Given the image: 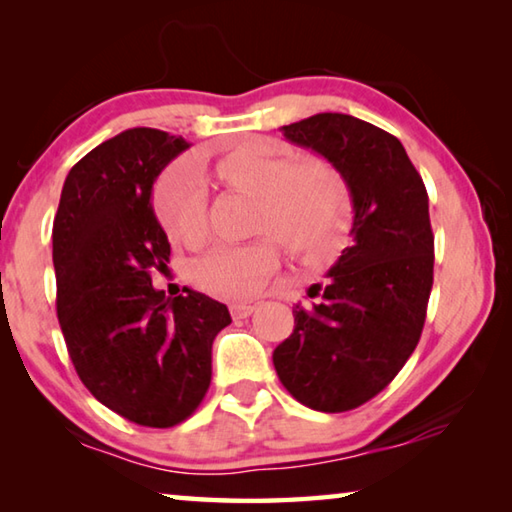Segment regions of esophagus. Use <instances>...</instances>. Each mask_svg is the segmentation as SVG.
<instances>
[{
	"mask_svg": "<svg viewBox=\"0 0 512 512\" xmlns=\"http://www.w3.org/2000/svg\"><path fill=\"white\" fill-rule=\"evenodd\" d=\"M255 309V302H235V305H230V314L232 318H248Z\"/></svg>",
	"mask_w": 512,
	"mask_h": 512,
	"instance_id": "1",
	"label": "esophagus"
}]
</instances>
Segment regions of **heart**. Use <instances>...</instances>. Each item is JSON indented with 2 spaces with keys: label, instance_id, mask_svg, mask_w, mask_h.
I'll return each instance as SVG.
<instances>
[{
  "label": "heart",
  "instance_id": "1",
  "mask_svg": "<svg viewBox=\"0 0 512 512\" xmlns=\"http://www.w3.org/2000/svg\"><path fill=\"white\" fill-rule=\"evenodd\" d=\"M225 187L257 198L255 230L268 232L305 262H327L341 253L350 232L352 205L341 173L325 160L293 162L262 146H237L212 162ZM158 219L171 241L194 246L205 235V185L194 169H178L158 196ZM277 266L271 237L246 246L207 250L187 266L196 289L221 300H248Z\"/></svg>",
  "mask_w": 512,
  "mask_h": 512
}]
</instances>
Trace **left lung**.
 <instances>
[{"instance_id":"obj_1","label":"left lung","mask_w":512,"mask_h":512,"mask_svg":"<svg viewBox=\"0 0 512 512\" xmlns=\"http://www.w3.org/2000/svg\"><path fill=\"white\" fill-rule=\"evenodd\" d=\"M289 142L334 164L354 205L352 246L325 289L296 305V327L273 352L284 388L300 404L343 413L391 384L420 341L433 287L429 196L395 135L352 115L320 112L282 126Z\"/></svg>"}]
</instances>
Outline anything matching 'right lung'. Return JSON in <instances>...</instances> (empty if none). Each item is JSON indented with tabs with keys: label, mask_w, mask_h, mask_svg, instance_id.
Wrapping results in <instances>:
<instances>
[{
	"label": "right lung",
	"mask_w": 512,
	"mask_h": 512,
	"mask_svg": "<svg viewBox=\"0 0 512 512\" xmlns=\"http://www.w3.org/2000/svg\"><path fill=\"white\" fill-rule=\"evenodd\" d=\"M183 137L131 128L67 173L54 219L56 311L76 375L97 400L142 427L192 415L212 381V343L232 323L205 293L155 291L169 239L153 214L160 171Z\"/></svg>",
	"instance_id": "right-lung-1"
}]
</instances>
